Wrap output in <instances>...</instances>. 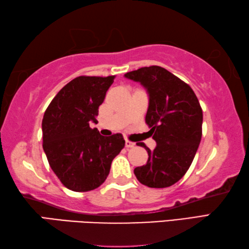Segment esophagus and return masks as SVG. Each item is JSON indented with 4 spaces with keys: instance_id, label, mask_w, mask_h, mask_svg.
Segmentation results:
<instances>
[{
    "instance_id": "1",
    "label": "esophagus",
    "mask_w": 249,
    "mask_h": 249,
    "mask_svg": "<svg viewBox=\"0 0 249 249\" xmlns=\"http://www.w3.org/2000/svg\"><path fill=\"white\" fill-rule=\"evenodd\" d=\"M134 146H135V142H130L128 140L125 141V147H126V148H132V147H134Z\"/></svg>"
}]
</instances>
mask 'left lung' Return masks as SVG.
Returning a JSON list of instances; mask_svg holds the SVG:
<instances>
[{"label":"left lung","mask_w":249,"mask_h":249,"mask_svg":"<svg viewBox=\"0 0 249 249\" xmlns=\"http://www.w3.org/2000/svg\"><path fill=\"white\" fill-rule=\"evenodd\" d=\"M125 78L141 82L149 96L146 124L157 142L148 153L144 166L134 169L142 184L167 188L182 178L190 168L202 137L203 113L191 87L159 66L125 73Z\"/></svg>","instance_id":"1"}]
</instances>
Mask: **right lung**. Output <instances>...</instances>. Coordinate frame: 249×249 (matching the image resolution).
Here are the masks:
<instances>
[{
  "label": "right lung",
  "instance_id": "obj_1",
  "mask_svg": "<svg viewBox=\"0 0 249 249\" xmlns=\"http://www.w3.org/2000/svg\"><path fill=\"white\" fill-rule=\"evenodd\" d=\"M115 75L71 80L45 111L43 148L49 166L69 190L86 192L102 184L111 163L124 148L122 134L104 137L90 123H98L99 107Z\"/></svg>",
  "mask_w": 249,
  "mask_h": 249
}]
</instances>
